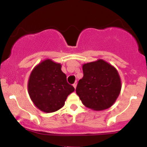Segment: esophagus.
<instances>
[{
    "label": "esophagus",
    "instance_id": "obj_1",
    "mask_svg": "<svg viewBox=\"0 0 147 147\" xmlns=\"http://www.w3.org/2000/svg\"><path fill=\"white\" fill-rule=\"evenodd\" d=\"M73 87L75 88V89H76V87H77V82H75V83L73 84Z\"/></svg>",
    "mask_w": 147,
    "mask_h": 147
}]
</instances>
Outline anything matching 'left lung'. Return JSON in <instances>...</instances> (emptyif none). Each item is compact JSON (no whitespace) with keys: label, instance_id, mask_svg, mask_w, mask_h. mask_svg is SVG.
<instances>
[{"label":"left lung","instance_id":"obj_1","mask_svg":"<svg viewBox=\"0 0 147 147\" xmlns=\"http://www.w3.org/2000/svg\"><path fill=\"white\" fill-rule=\"evenodd\" d=\"M84 77L76 93L86 107L104 111L114 104L120 93L122 82L117 70L103 59L84 63Z\"/></svg>","mask_w":147,"mask_h":147}]
</instances>
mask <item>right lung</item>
Returning a JSON list of instances; mask_svg holds the SVG:
<instances>
[{
	"instance_id": "add662e5",
	"label": "right lung",
	"mask_w": 147,
	"mask_h": 147,
	"mask_svg": "<svg viewBox=\"0 0 147 147\" xmlns=\"http://www.w3.org/2000/svg\"><path fill=\"white\" fill-rule=\"evenodd\" d=\"M28 90L37 109L49 113L61 109L75 88L67 82L66 75L61 71V64L47 59L32 70Z\"/></svg>"
}]
</instances>
